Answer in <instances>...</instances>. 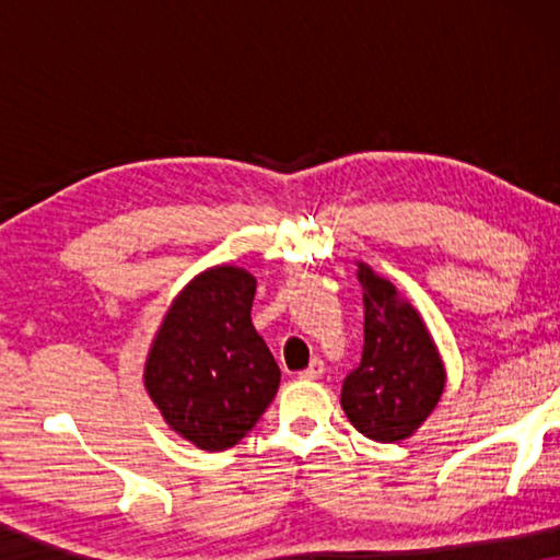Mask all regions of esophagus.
<instances>
[{"label": "esophagus", "instance_id": "34e87169", "mask_svg": "<svg viewBox=\"0 0 560 560\" xmlns=\"http://www.w3.org/2000/svg\"><path fill=\"white\" fill-rule=\"evenodd\" d=\"M320 374H324V362H320L318 357H313L311 364L305 366L303 372H298V377H301V380H318Z\"/></svg>", "mask_w": 560, "mask_h": 560}]
</instances>
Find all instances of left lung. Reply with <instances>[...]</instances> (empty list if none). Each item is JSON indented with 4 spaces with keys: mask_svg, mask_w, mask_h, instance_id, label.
<instances>
[{
    "mask_svg": "<svg viewBox=\"0 0 560 560\" xmlns=\"http://www.w3.org/2000/svg\"><path fill=\"white\" fill-rule=\"evenodd\" d=\"M364 290L362 362L341 387V408L366 439L397 443L423 425L446 387L441 354L393 282L359 262Z\"/></svg>",
    "mask_w": 560,
    "mask_h": 560,
    "instance_id": "8db88e82",
    "label": "left lung"
}]
</instances>
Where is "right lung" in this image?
Listing matches in <instances>:
<instances>
[{
	"label": "right lung",
	"mask_w": 560,
	"mask_h": 560,
	"mask_svg": "<svg viewBox=\"0 0 560 560\" xmlns=\"http://www.w3.org/2000/svg\"><path fill=\"white\" fill-rule=\"evenodd\" d=\"M257 280L211 267L180 290L144 362V387L175 433L201 451L232 448L280 385V366L252 326Z\"/></svg>",
	"instance_id": "1"
}]
</instances>
